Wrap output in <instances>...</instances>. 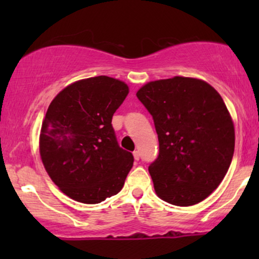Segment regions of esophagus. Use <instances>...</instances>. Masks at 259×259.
<instances>
[{"mask_svg": "<svg viewBox=\"0 0 259 259\" xmlns=\"http://www.w3.org/2000/svg\"><path fill=\"white\" fill-rule=\"evenodd\" d=\"M133 154H134V158H135L136 160L140 159V152H139V151H134Z\"/></svg>", "mask_w": 259, "mask_h": 259, "instance_id": "34e87169", "label": "esophagus"}]
</instances>
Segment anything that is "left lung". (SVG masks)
<instances>
[{"label": "left lung", "mask_w": 259, "mask_h": 259, "mask_svg": "<svg viewBox=\"0 0 259 259\" xmlns=\"http://www.w3.org/2000/svg\"><path fill=\"white\" fill-rule=\"evenodd\" d=\"M136 96L158 135V157L148 167L156 194L180 207L203 201L234 156V124L222 96L203 80L184 76L148 82Z\"/></svg>", "instance_id": "1"}]
</instances>
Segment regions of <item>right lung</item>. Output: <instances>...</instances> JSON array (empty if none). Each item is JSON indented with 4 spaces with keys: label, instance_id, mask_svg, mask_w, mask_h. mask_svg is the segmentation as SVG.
<instances>
[{
    "label": "right lung",
    "instance_id": "obj_1",
    "mask_svg": "<svg viewBox=\"0 0 259 259\" xmlns=\"http://www.w3.org/2000/svg\"><path fill=\"white\" fill-rule=\"evenodd\" d=\"M129 88L106 75L74 82L53 99L40 134V154L65 195L95 204L117 195L134 163L118 145L112 117Z\"/></svg>",
    "mask_w": 259,
    "mask_h": 259
}]
</instances>
